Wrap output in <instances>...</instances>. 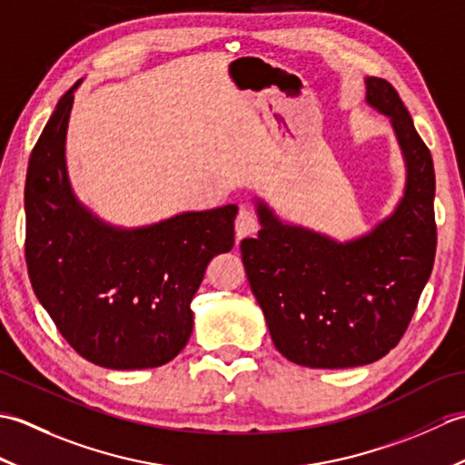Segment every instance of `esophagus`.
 <instances>
[{
	"label": "esophagus",
	"instance_id": "esophagus-1",
	"mask_svg": "<svg viewBox=\"0 0 465 465\" xmlns=\"http://www.w3.org/2000/svg\"><path fill=\"white\" fill-rule=\"evenodd\" d=\"M255 232H258V217H255L253 212L242 207L238 217H235V238L240 242L243 238H250Z\"/></svg>",
	"mask_w": 465,
	"mask_h": 465
}]
</instances>
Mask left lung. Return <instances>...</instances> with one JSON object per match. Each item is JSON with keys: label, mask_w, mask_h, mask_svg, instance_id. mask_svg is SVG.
<instances>
[{"label": "left lung", "mask_w": 465, "mask_h": 465, "mask_svg": "<svg viewBox=\"0 0 465 465\" xmlns=\"http://www.w3.org/2000/svg\"><path fill=\"white\" fill-rule=\"evenodd\" d=\"M365 100L390 115L408 182L388 220L338 243L282 223L258 200L262 230L242 242L252 292L275 348L305 368L338 370L378 361L396 348L418 308L436 258V173L428 145L390 82L365 80Z\"/></svg>", "instance_id": "obj_1"}]
</instances>
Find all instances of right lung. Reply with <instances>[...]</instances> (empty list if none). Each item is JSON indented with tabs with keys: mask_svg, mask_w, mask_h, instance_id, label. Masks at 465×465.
<instances>
[{
	"mask_svg": "<svg viewBox=\"0 0 465 465\" xmlns=\"http://www.w3.org/2000/svg\"><path fill=\"white\" fill-rule=\"evenodd\" d=\"M77 84L57 102L29 157L27 273L37 300L82 358L107 370L157 368L190 340V303L207 263L233 248L238 205L185 212L137 230L97 220L75 200L65 172Z\"/></svg>",
	"mask_w": 465,
	"mask_h": 465,
	"instance_id": "1",
	"label": "right lung"
}]
</instances>
